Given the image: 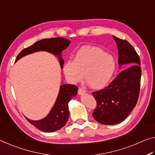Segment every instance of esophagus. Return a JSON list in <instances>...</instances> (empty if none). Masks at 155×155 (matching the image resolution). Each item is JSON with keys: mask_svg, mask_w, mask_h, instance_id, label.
Returning a JSON list of instances; mask_svg holds the SVG:
<instances>
[{"mask_svg": "<svg viewBox=\"0 0 155 155\" xmlns=\"http://www.w3.org/2000/svg\"><path fill=\"white\" fill-rule=\"evenodd\" d=\"M85 89L84 88H78V94L82 95L84 93H85Z\"/></svg>", "mask_w": 155, "mask_h": 155, "instance_id": "obj_1", "label": "esophagus"}]
</instances>
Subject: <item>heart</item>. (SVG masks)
I'll return each instance as SVG.
<instances>
[{
	"label": "heart",
	"instance_id": "b5f03b06",
	"mask_svg": "<svg viewBox=\"0 0 155 155\" xmlns=\"http://www.w3.org/2000/svg\"><path fill=\"white\" fill-rule=\"evenodd\" d=\"M116 70V61L111 55L97 47H85L78 51L74 60L64 63L63 71L71 83L86 80L91 88L100 89L107 86Z\"/></svg>",
	"mask_w": 155,
	"mask_h": 155
}]
</instances>
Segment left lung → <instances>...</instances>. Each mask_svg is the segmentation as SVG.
I'll list each match as a JSON object with an SVG mask.
<instances>
[{"label": "left lung", "instance_id": "1", "mask_svg": "<svg viewBox=\"0 0 155 155\" xmlns=\"http://www.w3.org/2000/svg\"><path fill=\"white\" fill-rule=\"evenodd\" d=\"M118 48V63L123 69L110 84L92 93L97 106L93 117L99 123L113 125L124 121L135 108L141 87V62L127 40L113 35Z\"/></svg>", "mask_w": 155, "mask_h": 155}]
</instances>
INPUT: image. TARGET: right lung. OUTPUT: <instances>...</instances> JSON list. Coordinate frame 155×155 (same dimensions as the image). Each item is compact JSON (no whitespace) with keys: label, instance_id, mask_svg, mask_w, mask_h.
Returning <instances> with one entry per match:
<instances>
[{"label":"right lung","instance_id":"obj_1","mask_svg":"<svg viewBox=\"0 0 155 155\" xmlns=\"http://www.w3.org/2000/svg\"><path fill=\"white\" fill-rule=\"evenodd\" d=\"M71 43L69 40L64 38H52L39 40L34 45L25 48L18 55L16 61L27 54L38 51H46L53 54L58 55L61 67H63L64 60L61 57V52L68 47ZM78 88L72 84L61 86L54 107L46 117L39 121H33L27 117V120L39 130L50 133L60 130L64 126L68 120V102L73 96L77 94Z\"/></svg>","mask_w":155,"mask_h":155}]
</instances>
